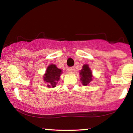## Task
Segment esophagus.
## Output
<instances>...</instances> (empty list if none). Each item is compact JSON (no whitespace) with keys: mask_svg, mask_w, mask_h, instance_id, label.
I'll list each match as a JSON object with an SVG mask.
<instances>
[{"mask_svg":"<svg viewBox=\"0 0 133 133\" xmlns=\"http://www.w3.org/2000/svg\"><path fill=\"white\" fill-rule=\"evenodd\" d=\"M67 71L69 72H73L74 71V67H70V68H67Z\"/></svg>","mask_w":133,"mask_h":133,"instance_id":"esophagus-1","label":"esophagus"}]
</instances>
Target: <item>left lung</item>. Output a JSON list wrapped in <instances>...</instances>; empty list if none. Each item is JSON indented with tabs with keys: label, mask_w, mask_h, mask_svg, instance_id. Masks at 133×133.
<instances>
[{
	"label": "left lung",
	"mask_w": 133,
	"mask_h": 133,
	"mask_svg": "<svg viewBox=\"0 0 133 133\" xmlns=\"http://www.w3.org/2000/svg\"><path fill=\"white\" fill-rule=\"evenodd\" d=\"M80 76H81V81L82 83V85L87 86L92 81V71L89 68L88 65H84L82 67V69L80 71Z\"/></svg>",
	"instance_id": "left-lung-1"
}]
</instances>
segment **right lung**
<instances>
[{
    "instance_id": "add662e5",
    "label": "right lung",
    "mask_w": 133,
    "mask_h": 133,
    "mask_svg": "<svg viewBox=\"0 0 133 133\" xmlns=\"http://www.w3.org/2000/svg\"><path fill=\"white\" fill-rule=\"evenodd\" d=\"M62 72V70L58 68L56 65L51 64L49 65L43 76V80L47 83V87L49 88L56 87V84L59 81Z\"/></svg>"
}]
</instances>
